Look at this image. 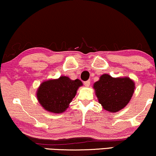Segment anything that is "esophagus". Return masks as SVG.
Listing matches in <instances>:
<instances>
[{"mask_svg":"<svg viewBox=\"0 0 156 156\" xmlns=\"http://www.w3.org/2000/svg\"><path fill=\"white\" fill-rule=\"evenodd\" d=\"M90 84V80H87V81H85L84 82V85L85 87H89Z\"/></svg>","mask_w":156,"mask_h":156,"instance_id":"obj_1","label":"esophagus"}]
</instances>
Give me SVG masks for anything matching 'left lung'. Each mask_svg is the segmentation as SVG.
I'll list each match as a JSON object with an SVG mask.
<instances>
[{"label":"left lung","mask_w":156,"mask_h":156,"mask_svg":"<svg viewBox=\"0 0 156 156\" xmlns=\"http://www.w3.org/2000/svg\"><path fill=\"white\" fill-rule=\"evenodd\" d=\"M98 102L109 112H117L124 108L134 93L135 83L129 77L113 78L103 74L93 84Z\"/></svg>","instance_id":"obj_1"}]
</instances>
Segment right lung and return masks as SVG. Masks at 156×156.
Here are the masks:
<instances>
[{"instance_id": "obj_1", "label": "right lung", "mask_w": 156, "mask_h": 156, "mask_svg": "<svg viewBox=\"0 0 156 156\" xmlns=\"http://www.w3.org/2000/svg\"><path fill=\"white\" fill-rule=\"evenodd\" d=\"M83 83L71 80L67 76L49 79L42 82L37 90V98L45 110L54 114H61L69 108V104L77 93Z\"/></svg>"}]
</instances>
